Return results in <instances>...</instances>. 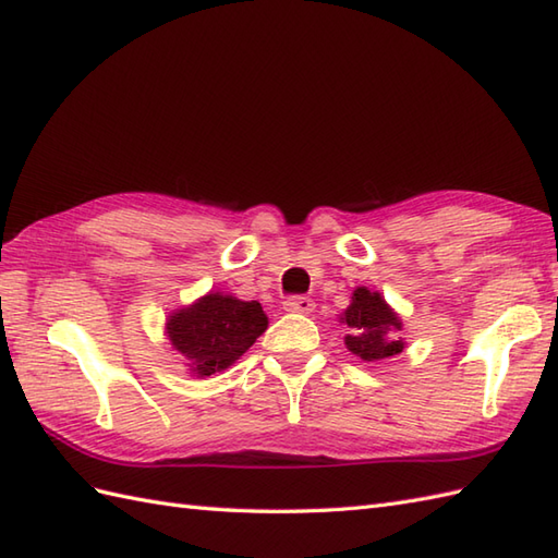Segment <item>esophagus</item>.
<instances>
[{"label":"esophagus","instance_id":"esophagus-1","mask_svg":"<svg viewBox=\"0 0 558 558\" xmlns=\"http://www.w3.org/2000/svg\"><path fill=\"white\" fill-rule=\"evenodd\" d=\"M316 308L314 300H308V296H290L288 302H284V311H292V314H311V311Z\"/></svg>","mask_w":558,"mask_h":558}]
</instances>
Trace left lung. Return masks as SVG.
Here are the masks:
<instances>
[{
	"label": "left lung",
	"instance_id": "8db88e82",
	"mask_svg": "<svg viewBox=\"0 0 558 558\" xmlns=\"http://www.w3.org/2000/svg\"><path fill=\"white\" fill-rule=\"evenodd\" d=\"M340 323L349 328L344 338L347 349L361 361H383L404 352L407 342L401 338L404 323L380 292L356 288Z\"/></svg>",
	"mask_w": 558,
	"mask_h": 558
}]
</instances>
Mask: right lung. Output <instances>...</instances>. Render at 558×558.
I'll return each instance as SVG.
<instances>
[{"label":"right lung","instance_id":"add662e5","mask_svg":"<svg viewBox=\"0 0 558 558\" xmlns=\"http://www.w3.org/2000/svg\"><path fill=\"white\" fill-rule=\"evenodd\" d=\"M268 328L258 302H242L223 292H209L166 318V338L197 378L230 368Z\"/></svg>","mask_w":558,"mask_h":558}]
</instances>
